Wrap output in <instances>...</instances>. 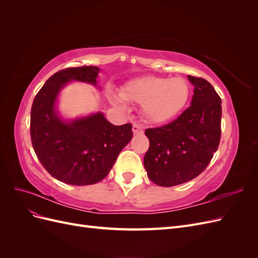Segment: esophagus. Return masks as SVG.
Wrapping results in <instances>:
<instances>
[{
  "mask_svg": "<svg viewBox=\"0 0 258 258\" xmlns=\"http://www.w3.org/2000/svg\"><path fill=\"white\" fill-rule=\"evenodd\" d=\"M132 131H134L135 135H142L144 132V128L143 126H141V124L135 123L134 126H132Z\"/></svg>",
  "mask_w": 258,
  "mask_h": 258,
  "instance_id": "obj_1",
  "label": "esophagus"
}]
</instances>
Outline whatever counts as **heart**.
Listing matches in <instances>:
<instances>
[{
	"label": "heart",
	"mask_w": 258,
	"mask_h": 258,
	"mask_svg": "<svg viewBox=\"0 0 258 258\" xmlns=\"http://www.w3.org/2000/svg\"><path fill=\"white\" fill-rule=\"evenodd\" d=\"M189 84L182 77L143 76L132 80L121 90V96L111 93V102L124 107V100L142 104L145 119L152 123H166L174 119L188 102Z\"/></svg>",
	"instance_id": "b5f03b06"
}]
</instances>
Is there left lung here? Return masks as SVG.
Returning <instances> with one entry per match:
<instances>
[{
    "label": "left lung",
    "instance_id": "1",
    "mask_svg": "<svg viewBox=\"0 0 258 258\" xmlns=\"http://www.w3.org/2000/svg\"><path fill=\"white\" fill-rule=\"evenodd\" d=\"M194 86L190 106L175 120L145 130L150 148L144 156L147 176L171 187L190 181L204 171L221 140L222 100L213 86L188 75Z\"/></svg>",
    "mask_w": 258,
    "mask_h": 258
}]
</instances>
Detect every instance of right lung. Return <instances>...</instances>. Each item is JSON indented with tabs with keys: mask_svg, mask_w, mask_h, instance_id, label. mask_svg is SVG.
Here are the masks:
<instances>
[{
	"mask_svg": "<svg viewBox=\"0 0 258 258\" xmlns=\"http://www.w3.org/2000/svg\"><path fill=\"white\" fill-rule=\"evenodd\" d=\"M100 71L98 67H81L57 72L37 92L31 108L33 150L48 173L66 184L102 181L134 136L131 123L115 126L102 112L75 118L60 114L61 90L72 82L97 86Z\"/></svg>",
	"mask_w": 258,
	"mask_h": 258,
	"instance_id": "right-lung-1",
	"label": "right lung"
}]
</instances>
